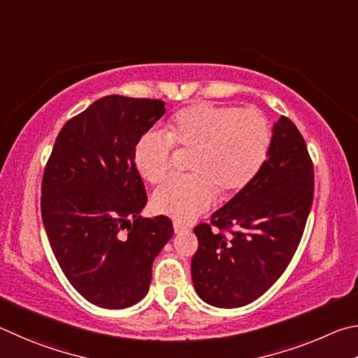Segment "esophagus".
<instances>
[{"label":"esophagus","instance_id":"esophagus-1","mask_svg":"<svg viewBox=\"0 0 358 358\" xmlns=\"http://www.w3.org/2000/svg\"><path fill=\"white\" fill-rule=\"evenodd\" d=\"M187 229H189V228L184 227V224H180L179 222H174V233H176V234L184 233V231H187Z\"/></svg>","mask_w":358,"mask_h":358}]
</instances>
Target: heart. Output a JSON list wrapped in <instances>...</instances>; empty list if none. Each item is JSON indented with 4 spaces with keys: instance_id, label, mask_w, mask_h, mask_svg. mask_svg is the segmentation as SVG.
I'll list each match as a JSON object with an SVG mask.
<instances>
[{
    "instance_id": "1",
    "label": "heart",
    "mask_w": 358,
    "mask_h": 358,
    "mask_svg": "<svg viewBox=\"0 0 358 358\" xmlns=\"http://www.w3.org/2000/svg\"><path fill=\"white\" fill-rule=\"evenodd\" d=\"M173 146L193 150L189 176L163 182L152 196L157 214L192 222L210 209L217 193L231 198L258 178L271 154L272 131L256 108L198 102L169 117L165 135L149 131L136 141L135 166L144 180L159 184L173 168Z\"/></svg>"
}]
</instances>
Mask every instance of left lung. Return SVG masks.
<instances>
[{"mask_svg":"<svg viewBox=\"0 0 358 358\" xmlns=\"http://www.w3.org/2000/svg\"><path fill=\"white\" fill-rule=\"evenodd\" d=\"M315 196V168L302 134L289 117L273 125L271 154L245 190L195 227L193 286L206 303H252L289 266ZM231 236L228 238L226 233Z\"/></svg>","mask_w":358,"mask_h":358,"instance_id":"8db88e82","label":"left lung"}]
</instances>
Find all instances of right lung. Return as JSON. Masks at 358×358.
Segmentation results:
<instances>
[{
    "instance_id": "add662e5",
    "label": "right lung",
    "mask_w": 358,
    "mask_h": 358,
    "mask_svg": "<svg viewBox=\"0 0 358 358\" xmlns=\"http://www.w3.org/2000/svg\"><path fill=\"white\" fill-rule=\"evenodd\" d=\"M165 113L159 99L105 96L62 125L42 178L50 245L75 289L102 308L146 296L152 262L174 233L165 215L143 218L146 189L136 141Z\"/></svg>"
}]
</instances>
